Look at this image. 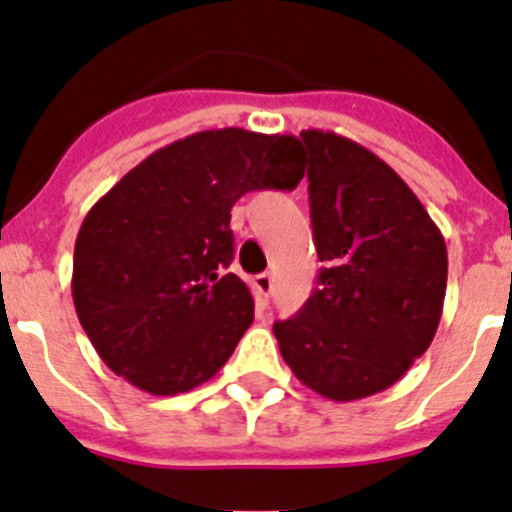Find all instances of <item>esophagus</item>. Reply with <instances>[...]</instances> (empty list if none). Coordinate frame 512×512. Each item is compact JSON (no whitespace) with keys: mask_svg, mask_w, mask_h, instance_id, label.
<instances>
[{"mask_svg":"<svg viewBox=\"0 0 512 512\" xmlns=\"http://www.w3.org/2000/svg\"><path fill=\"white\" fill-rule=\"evenodd\" d=\"M255 288L260 296H270V293H273V275L270 273L255 275Z\"/></svg>","mask_w":512,"mask_h":512,"instance_id":"obj_1","label":"esophagus"}]
</instances>
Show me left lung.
<instances>
[{
  "label": "left lung",
  "mask_w": 512,
  "mask_h": 512,
  "mask_svg": "<svg viewBox=\"0 0 512 512\" xmlns=\"http://www.w3.org/2000/svg\"><path fill=\"white\" fill-rule=\"evenodd\" d=\"M319 288L273 332L293 376L332 402L397 384L433 342L448 252L410 185L366 146L301 131Z\"/></svg>",
  "instance_id": "1"
}]
</instances>
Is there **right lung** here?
Wrapping results in <instances>:
<instances>
[{
	"instance_id": "obj_1",
	"label": "right lung",
	"mask_w": 512,
	"mask_h": 512,
	"mask_svg": "<svg viewBox=\"0 0 512 512\" xmlns=\"http://www.w3.org/2000/svg\"><path fill=\"white\" fill-rule=\"evenodd\" d=\"M296 136L213 128L136 164L84 216L71 296L105 366L172 397L213 379L255 319L234 257L231 206L250 190L296 188Z\"/></svg>"
}]
</instances>
